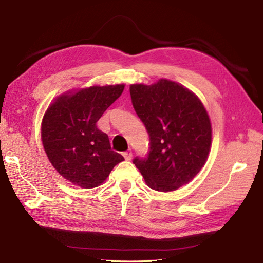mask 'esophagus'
I'll use <instances>...</instances> for the list:
<instances>
[{"label": "esophagus", "mask_w": 263, "mask_h": 263, "mask_svg": "<svg viewBox=\"0 0 263 263\" xmlns=\"http://www.w3.org/2000/svg\"><path fill=\"white\" fill-rule=\"evenodd\" d=\"M123 156L125 157L126 161H130L132 157H133V153H132V151H127V152H124V153H123Z\"/></svg>", "instance_id": "1"}]
</instances>
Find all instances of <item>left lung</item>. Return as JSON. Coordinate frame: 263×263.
<instances>
[{"label":"left lung","mask_w":263,"mask_h":263,"mask_svg":"<svg viewBox=\"0 0 263 263\" xmlns=\"http://www.w3.org/2000/svg\"><path fill=\"white\" fill-rule=\"evenodd\" d=\"M129 91L149 135L147 156L133 163L151 189L175 191L193 180L208 159L212 127L206 109L195 93L167 79L136 83Z\"/></svg>","instance_id":"1"}]
</instances>
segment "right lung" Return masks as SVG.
Masks as SVG:
<instances>
[{
  "instance_id": "right-lung-1",
  "label": "right lung",
  "mask_w": 263,
  "mask_h": 263,
  "mask_svg": "<svg viewBox=\"0 0 263 263\" xmlns=\"http://www.w3.org/2000/svg\"><path fill=\"white\" fill-rule=\"evenodd\" d=\"M125 85L92 86L58 97L42 119L41 138L50 163L59 174L82 189L97 187L124 161L111 151L107 134L97 128L107 108Z\"/></svg>"
}]
</instances>
